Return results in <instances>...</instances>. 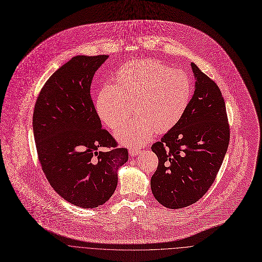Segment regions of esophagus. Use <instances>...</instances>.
<instances>
[{"instance_id":"1","label":"esophagus","mask_w":262,"mask_h":262,"mask_svg":"<svg viewBox=\"0 0 262 262\" xmlns=\"http://www.w3.org/2000/svg\"><path fill=\"white\" fill-rule=\"evenodd\" d=\"M140 151H141V149H139V148H130L129 149L130 156H137L138 154H140Z\"/></svg>"}]
</instances>
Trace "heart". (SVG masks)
Segmentation results:
<instances>
[{
    "mask_svg": "<svg viewBox=\"0 0 262 262\" xmlns=\"http://www.w3.org/2000/svg\"><path fill=\"white\" fill-rule=\"evenodd\" d=\"M193 93L189 74L171 69L152 59L134 60L119 68L114 83L97 94L95 108L111 129L120 127L133 113L132 120L116 131L125 145L138 146L154 133L171 130L185 115Z\"/></svg>",
    "mask_w": 262,
    "mask_h": 262,
    "instance_id": "heart-1",
    "label": "heart"
}]
</instances>
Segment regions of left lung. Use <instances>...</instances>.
<instances>
[{"label": "left lung", "mask_w": 262, "mask_h": 262, "mask_svg": "<svg viewBox=\"0 0 262 262\" xmlns=\"http://www.w3.org/2000/svg\"><path fill=\"white\" fill-rule=\"evenodd\" d=\"M195 91L171 130L151 145L158 167L150 179L155 198L168 208L198 201L211 188L230 139L225 101L217 83L194 63Z\"/></svg>", "instance_id": "obj_1"}]
</instances>
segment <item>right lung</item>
Wrapping results in <instances>:
<instances>
[{
    "label": "right lung",
    "mask_w": 262,
    "mask_h": 262,
    "mask_svg": "<svg viewBox=\"0 0 262 262\" xmlns=\"http://www.w3.org/2000/svg\"><path fill=\"white\" fill-rule=\"evenodd\" d=\"M107 58L73 57L44 83L33 114L38 159L48 183L82 208L112 197L118 169L129 158L128 149L102 128L90 93L95 72Z\"/></svg>",
    "instance_id": "obj_1"
}]
</instances>
